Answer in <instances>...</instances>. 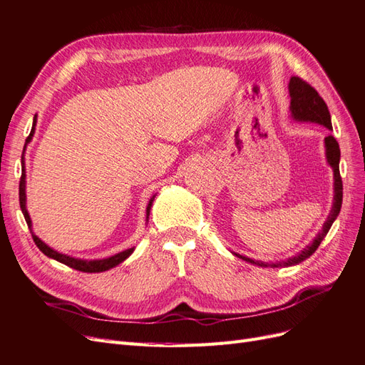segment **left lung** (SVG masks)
I'll return each mask as SVG.
<instances>
[{
    "instance_id": "8db88e82",
    "label": "left lung",
    "mask_w": 365,
    "mask_h": 365,
    "mask_svg": "<svg viewBox=\"0 0 365 365\" xmlns=\"http://www.w3.org/2000/svg\"><path fill=\"white\" fill-rule=\"evenodd\" d=\"M288 91H289V110H292V117L297 121H313V123H319L322 126H325L327 129L333 130L331 128V117L329 108H327L325 101L322 100V97L317 93V91L314 88H312L308 85L307 81H304L302 78L299 77H292L288 83ZM325 157L327 162L331 166L333 170V190H334V195H333V205H331V211L329 214V219L325 220L322 231L317 235L313 240V244L308 245L307 248H304L301 253L294 257H289L288 260H282V262H276V264H268V262H260V260H253L245 256H240L237 253H235V256L244 259L245 262L255 264L259 267H289V265H297L301 264L302 260H305L307 257H310L314 251L317 250V247L321 245V242L324 240V237L327 236V232L331 228L333 222L338 217V214L341 211V205H342V179L339 174V158H341V149L338 142L333 135L325 137Z\"/></svg>"
}]
</instances>
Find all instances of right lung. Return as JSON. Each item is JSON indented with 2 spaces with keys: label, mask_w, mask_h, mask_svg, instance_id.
<instances>
[{
  "label": "right lung",
  "mask_w": 365,
  "mask_h": 365,
  "mask_svg": "<svg viewBox=\"0 0 365 365\" xmlns=\"http://www.w3.org/2000/svg\"><path fill=\"white\" fill-rule=\"evenodd\" d=\"M35 125H36V115L34 117V125H32V130L29 137L26 138V145L31 142L32 137H34V133H35ZM26 145H24V149H26ZM21 165H23V173H21V179H20V207H21V211H23V216L26 219V223L27 227H29L31 232H32V239L35 242V245L40 248L41 253H44L48 257L51 259H55L58 260V262L68 265L73 269H78V272H83V273H101V272H106V269H110L117 267L118 264L123 262V260H126L130 255H133L134 248H128L125 251H120L118 255H114L110 257H106V259H96V260H85V259H77V257H72V256H68V255H63V253H58L57 250L51 248L49 245H46L44 242L34 235L32 231V220H31V216L29 212H27V208H26V170H24V151H23V155H21ZM154 197L155 195H153L151 200H149L148 207H146V220H148V216H149V211H151V207H153V202H154Z\"/></svg>",
  "instance_id": "right-lung-1"
}]
</instances>
